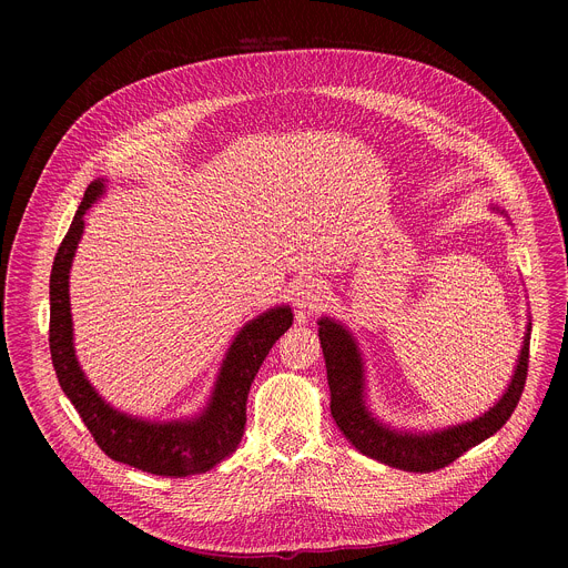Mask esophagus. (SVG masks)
I'll use <instances>...</instances> for the list:
<instances>
[{"label":"esophagus","instance_id":"34e87169","mask_svg":"<svg viewBox=\"0 0 568 568\" xmlns=\"http://www.w3.org/2000/svg\"><path fill=\"white\" fill-rule=\"evenodd\" d=\"M328 303V285L318 278H303L294 290V307L298 314L323 310Z\"/></svg>","mask_w":568,"mask_h":568}]
</instances>
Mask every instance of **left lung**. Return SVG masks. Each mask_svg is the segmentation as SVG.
<instances>
[{"mask_svg":"<svg viewBox=\"0 0 568 568\" xmlns=\"http://www.w3.org/2000/svg\"><path fill=\"white\" fill-rule=\"evenodd\" d=\"M495 213L506 211L493 206ZM510 222V220H508ZM318 339L326 357L328 386H331V414L346 436V440L364 456L375 458L388 467L404 471H434L454 463L469 447L495 436L506 420L513 416L521 397L528 371V346H530V316L517 364L506 390L480 416L438 427V429H404L382 420L371 409L366 362L355 333L344 321L335 316H321L316 321Z\"/></svg>","mask_w":568,"mask_h":568,"instance_id":"1","label":"left lung"}]
</instances>
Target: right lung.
Masks as SVG:
<instances>
[{
  "label": "right lung",
  "mask_w": 568,
  "mask_h": 568,
  "mask_svg": "<svg viewBox=\"0 0 568 568\" xmlns=\"http://www.w3.org/2000/svg\"><path fill=\"white\" fill-rule=\"evenodd\" d=\"M105 191V178L88 186L51 270L49 348L60 388L112 460L173 478L209 471L235 452L247 423L250 386L272 346L292 326V307L285 303L274 305L235 333L217 368L211 395L197 414L175 420H150L116 409L94 388L75 357L69 301V274L85 231V213Z\"/></svg>",
  "instance_id": "obj_1"
}]
</instances>
